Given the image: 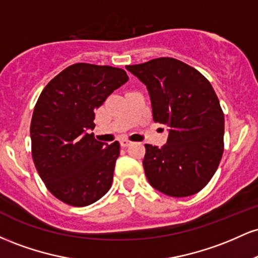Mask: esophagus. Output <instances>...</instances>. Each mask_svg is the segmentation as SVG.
Wrapping results in <instances>:
<instances>
[{"instance_id":"obj_1","label":"esophagus","mask_w":258,"mask_h":258,"mask_svg":"<svg viewBox=\"0 0 258 258\" xmlns=\"http://www.w3.org/2000/svg\"><path fill=\"white\" fill-rule=\"evenodd\" d=\"M131 143H132V142L128 141V139H121V141H120L121 147H128Z\"/></svg>"}]
</instances>
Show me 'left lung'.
I'll use <instances>...</instances> for the list:
<instances>
[{
    "instance_id": "8db88e82",
    "label": "left lung",
    "mask_w": 258,
    "mask_h": 258,
    "mask_svg": "<svg viewBox=\"0 0 258 258\" xmlns=\"http://www.w3.org/2000/svg\"><path fill=\"white\" fill-rule=\"evenodd\" d=\"M126 69L147 86L153 120L168 126L165 146L146 144L148 180L168 197L197 194L215 174L224 148V114L211 84L174 58L152 59Z\"/></svg>"
}]
</instances>
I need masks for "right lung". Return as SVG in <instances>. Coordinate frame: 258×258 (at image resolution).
I'll return each instance as SVG.
<instances>
[{
  "instance_id": "1",
  "label": "right lung",
  "mask_w": 258,
  "mask_h": 258,
  "mask_svg": "<svg viewBox=\"0 0 258 258\" xmlns=\"http://www.w3.org/2000/svg\"><path fill=\"white\" fill-rule=\"evenodd\" d=\"M128 80L125 70L76 63L48 82L30 125L31 154L47 189L68 205L96 203L110 189L119 142L105 144L93 133L94 110Z\"/></svg>"
}]
</instances>
